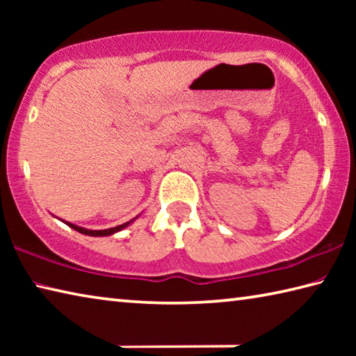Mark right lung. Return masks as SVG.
I'll use <instances>...</instances> for the list:
<instances>
[{
  "label": "right lung",
  "mask_w": 356,
  "mask_h": 356,
  "mask_svg": "<svg viewBox=\"0 0 356 356\" xmlns=\"http://www.w3.org/2000/svg\"><path fill=\"white\" fill-rule=\"evenodd\" d=\"M130 222V221H129ZM129 222H124V225L116 226V227H110V229H104V231H89V229H84L80 226H75L72 225V222H67V226H70L72 229H75V231L84 234V236H92V237H104V236H111V234L120 231V229H124L125 226H129Z\"/></svg>",
  "instance_id": "obj_1"
}]
</instances>
